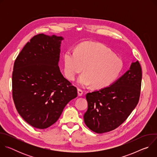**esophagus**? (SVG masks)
<instances>
[{
    "label": "esophagus",
    "mask_w": 157,
    "mask_h": 157,
    "mask_svg": "<svg viewBox=\"0 0 157 157\" xmlns=\"http://www.w3.org/2000/svg\"><path fill=\"white\" fill-rule=\"evenodd\" d=\"M82 94H83V91L81 90V89H78V96H81L82 95Z\"/></svg>",
    "instance_id": "34e87169"
}]
</instances>
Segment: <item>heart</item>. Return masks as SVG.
Returning <instances> with one entry per match:
<instances>
[{
	"label": "heart",
	"instance_id": "heart-1",
	"mask_svg": "<svg viewBox=\"0 0 157 157\" xmlns=\"http://www.w3.org/2000/svg\"><path fill=\"white\" fill-rule=\"evenodd\" d=\"M64 71L66 78L74 81L84 68L78 84L81 87L93 85L96 89L107 87L120 76L123 62L103 44L87 41L68 50L63 55Z\"/></svg>",
	"mask_w": 157,
	"mask_h": 157
}]
</instances>
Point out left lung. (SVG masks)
Listing matches in <instances>:
<instances>
[{"mask_svg":"<svg viewBox=\"0 0 157 157\" xmlns=\"http://www.w3.org/2000/svg\"><path fill=\"white\" fill-rule=\"evenodd\" d=\"M142 68L138 61L109 86L86 94L88 108L84 121L98 133L113 130L121 125L138 104L141 88Z\"/></svg>","mask_w":157,"mask_h":157,"instance_id":"left-lung-1","label":"left lung"}]
</instances>
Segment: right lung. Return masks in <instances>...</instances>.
I'll return each mask as SVG.
<instances>
[{"label":"right lung","mask_w":157,"mask_h":157,"mask_svg":"<svg viewBox=\"0 0 157 157\" xmlns=\"http://www.w3.org/2000/svg\"><path fill=\"white\" fill-rule=\"evenodd\" d=\"M62 36H34L16 58L12 73L13 99L29 124L44 129L55 124L77 89L61 74L58 66Z\"/></svg>","instance_id":"obj_1"}]
</instances>
